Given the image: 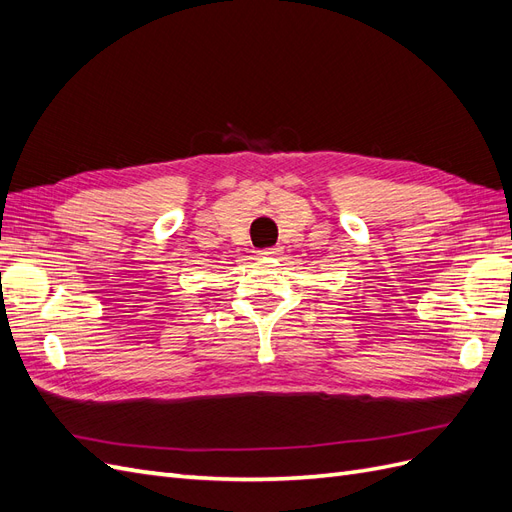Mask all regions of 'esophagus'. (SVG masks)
Returning <instances> with one entry per match:
<instances>
[{"label": "esophagus", "mask_w": 512, "mask_h": 512, "mask_svg": "<svg viewBox=\"0 0 512 512\" xmlns=\"http://www.w3.org/2000/svg\"><path fill=\"white\" fill-rule=\"evenodd\" d=\"M258 254L265 256V258H273V256L280 254V247H265V250H260Z\"/></svg>", "instance_id": "1"}]
</instances>
